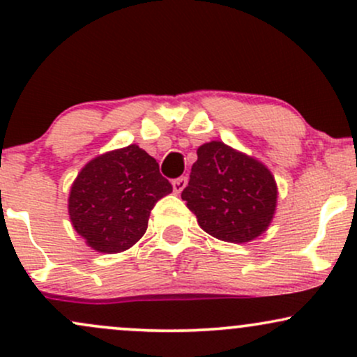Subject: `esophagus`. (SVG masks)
Wrapping results in <instances>:
<instances>
[{
    "label": "esophagus",
    "mask_w": 357,
    "mask_h": 357,
    "mask_svg": "<svg viewBox=\"0 0 357 357\" xmlns=\"http://www.w3.org/2000/svg\"><path fill=\"white\" fill-rule=\"evenodd\" d=\"M186 185H188L186 176H179V178H176L174 181H172V190H174V193H181V191L186 188Z\"/></svg>",
    "instance_id": "34e87169"
}]
</instances>
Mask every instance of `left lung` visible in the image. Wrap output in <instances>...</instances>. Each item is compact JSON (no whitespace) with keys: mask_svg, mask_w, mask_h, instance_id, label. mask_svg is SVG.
<instances>
[{"mask_svg":"<svg viewBox=\"0 0 357 357\" xmlns=\"http://www.w3.org/2000/svg\"><path fill=\"white\" fill-rule=\"evenodd\" d=\"M181 198L199 227L225 242H249L261 236L276 208V183L256 159L223 142L203 144Z\"/></svg>","mask_w":357,"mask_h":357,"instance_id":"left-lung-1","label":"left lung"}]
</instances>
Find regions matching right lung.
Instances as JSON below:
<instances>
[{
	"mask_svg": "<svg viewBox=\"0 0 357 357\" xmlns=\"http://www.w3.org/2000/svg\"><path fill=\"white\" fill-rule=\"evenodd\" d=\"M171 191L155 159L128 146L83 167L70 188V222L89 248L121 252L146 234L151 210Z\"/></svg>",
	"mask_w": 357,
	"mask_h": 357,
	"instance_id": "1",
	"label": "right lung"
}]
</instances>
